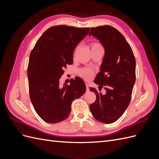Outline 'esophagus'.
Returning a JSON list of instances; mask_svg holds the SVG:
<instances>
[{"label": "esophagus", "mask_w": 159, "mask_h": 159, "mask_svg": "<svg viewBox=\"0 0 159 159\" xmlns=\"http://www.w3.org/2000/svg\"><path fill=\"white\" fill-rule=\"evenodd\" d=\"M86 85V90H87V91H89V85L88 84H85Z\"/></svg>", "instance_id": "obj_1"}]
</instances>
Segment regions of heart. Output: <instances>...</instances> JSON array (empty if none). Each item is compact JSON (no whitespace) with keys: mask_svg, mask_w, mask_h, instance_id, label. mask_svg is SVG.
I'll list each match as a JSON object with an SVG mask.
<instances>
[{"mask_svg":"<svg viewBox=\"0 0 159 159\" xmlns=\"http://www.w3.org/2000/svg\"><path fill=\"white\" fill-rule=\"evenodd\" d=\"M103 48L102 45L99 43H93L91 46V48ZM80 75L85 79H89L92 75V71L89 69H84L80 71Z\"/></svg>","mask_w":159,"mask_h":159,"instance_id":"heart-1","label":"heart"}]
</instances>
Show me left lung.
Listing matches in <instances>:
<instances>
[{
	"label": "left lung",
	"mask_w": 159,
	"mask_h": 159,
	"mask_svg": "<svg viewBox=\"0 0 159 159\" xmlns=\"http://www.w3.org/2000/svg\"><path fill=\"white\" fill-rule=\"evenodd\" d=\"M91 35L102 44L105 55L94 80L99 91L89 88L96 95L89 109L98 121L112 123L125 111L131 101L136 78L135 58L125 38L115 28L107 25L91 28ZM103 85L107 91L104 95L100 92Z\"/></svg>",
	"instance_id": "8db88e82"
}]
</instances>
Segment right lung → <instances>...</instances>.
<instances>
[{
	"instance_id": "1",
	"label": "right lung",
	"mask_w": 159,
	"mask_h": 159,
	"mask_svg": "<svg viewBox=\"0 0 159 159\" xmlns=\"http://www.w3.org/2000/svg\"><path fill=\"white\" fill-rule=\"evenodd\" d=\"M89 28L60 25L46 30L32 50L28 66L30 97L38 115L48 123L68 117L71 105L86 91L84 80L71 79L60 85L67 64H73L74 51L89 33Z\"/></svg>"
}]
</instances>
